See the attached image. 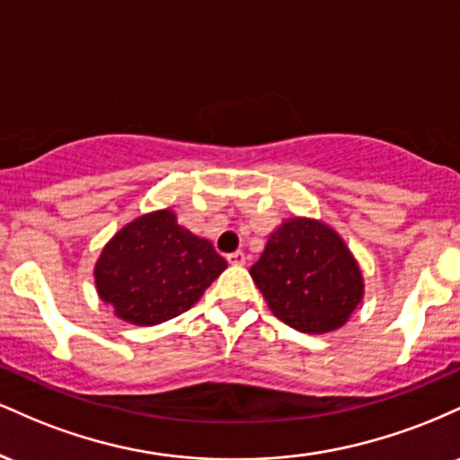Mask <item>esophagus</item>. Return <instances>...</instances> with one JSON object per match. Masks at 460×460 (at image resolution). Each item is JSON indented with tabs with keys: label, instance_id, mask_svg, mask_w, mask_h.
Listing matches in <instances>:
<instances>
[{
	"label": "esophagus",
	"instance_id": "esophagus-1",
	"mask_svg": "<svg viewBox=\"0 0 460 460\" xmlns=\"http://www.w3.org/2000/svg\"><path fill=\"white\" fill-rule=\"evenodd\" d=\"M226 261L234 263V266H244V263H246V255H244V252H242V251L229 252V255H226Z\"/></svg>",
	"mask_w": 460,
	"mask_h": 460
}]
</instances>
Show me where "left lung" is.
I'll return each instance as SVG.
<instances>
[{
    "label": "left lung",
    "instance_id": "1",
    "mask_svg": "<svg viewBox=\"0 0 460 460\" xmlns=\"http://www.w3.org/2000/svg\"><path fill=\"white\" fill-rule=\"evenodd\" d=\"M251 277L272 314L300 332L340 329L363 298L361 270L344 240L309 218L270 234Z\"/></svg>",
    "mask_w": 460,
    "mask_h": 460
}]
</instances>
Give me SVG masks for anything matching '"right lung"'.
Segmentation results:
<instances>
[{
  "label": "right lung",
  "instance_id": "right-lung-1",
  "mask_svg": "<svg viewBox=\"0 0 460 460\" xmlns=\"http://www.w3.org/2000/svg\"><path fill=\"white\" fill-rule=\"evenodd\" d=\"M225 268L212 242L190 234L171 209H162L140 216L110 240L94 283L120 320L153 326L192 307Z\"/></svg>",
  "mask_w": 460,
  "mask_h": 460
}]
</instances>
